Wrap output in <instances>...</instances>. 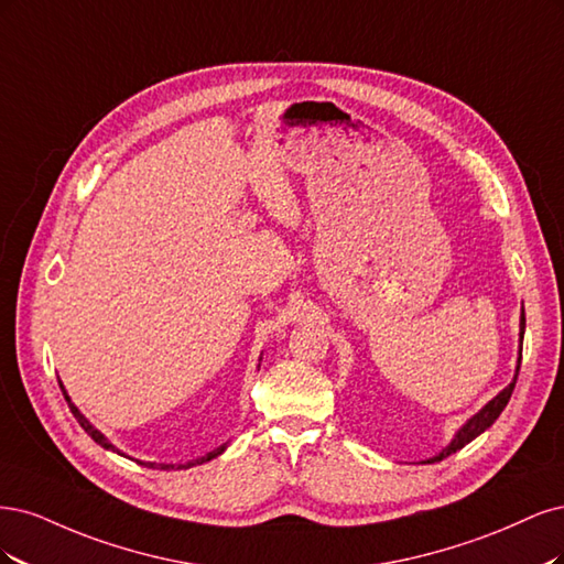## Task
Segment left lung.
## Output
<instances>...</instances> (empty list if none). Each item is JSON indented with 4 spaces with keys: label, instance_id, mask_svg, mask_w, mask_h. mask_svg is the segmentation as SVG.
I'll return each mask as SVG.
<instances>
[{
    "label": "left lung",
    "instance_id": "obj_1",
    "mask_svg": "<svg viewBox=\"0 0 564 564\" xmlns=\"http://www.w3.org/2000/svg\"><path fill=\"white\" fill-rule=\"evenodd\" d=\"M522 337H524V308H522V314H520V358H518V370H516V377H513V381L511 384H508L501 393H497L492 401H489L478 414H474L470 416V420L457 431V435H454L452 438V443L441 452V454H435V457H431V459H426L424 464H433V462H443L445 457H449V454H454L457 449H462L464 445H468L470 441L474 438H478V435L482 433V431H487L489 426H492L495 422H497V416L503 412V408L508 405V401H511V393H513V389H516V379H518V372H520V360H522Z\"/></svg>",
    "mask_w": 564,
    "mask_h": 564
}]
</instances>
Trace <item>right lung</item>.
Wrapping results in <instances>:
<instances>
[{"label": "right lung", "mask_w": 564, "mask_h": 564, "mask_svg": "<svg viewBox=\"0 0 564 564\" xmlns=\"http://www.w3.org/2000/svg\"><path fill=\"white\" fill-rule=\"evenodd\" d=\"M61 389H63V387H61ZM63 393H65V389H63ZM65 401L69 403V398H67V395H65ZM69 410H72V414H75V420L82 424V429H84V431L90 435V438H94V441H96L100 447H105V449H112V452H117V454H123V452H119V449H117V447H115L110 441H107L105 435H102V433H100V431H98L94 424H90V422L86 420V416H84V414H82V412H79L75 405H72V403H69ZM225 447H227V445H223V447H217V449L208 452L206 457H198V459H194V462H187L183 468H189V466H196V464L210 462V459H215V457H217V454H223V452H225ZM138 464H142V466H150V468H154V466H156V464H152V462H138ZM161 468H173V464H161Z\"/></svg>", "instance_id": "add662e5"}]
</instances>
